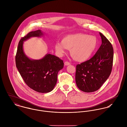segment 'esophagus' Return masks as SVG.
Instances as JSON below:
<instances>
[{"label":"esophagus","instance_id":"obj_1","mask_svg":"<svg viewBox=\"0 0 127 127\" xmlns=\"http://www.w3.org/2000/svg\"><path fill=\"white\" fill-rule=\"evenodd\" d=\"M64 64H65V66H68V65H70V63L69 62L66 61V62H65V63H64Z\"/></svg>","mask_w":127,"mask_h":127}]
</instances>
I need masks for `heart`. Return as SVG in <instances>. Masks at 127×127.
Returning a JSON list of instances; mask_svg holds the SVG:
<instances>
[{"instance_id":"b5f03b06","label":"heart","mask_w":127,"mask_h":127,"mask_svg":"<svg viewBox=\"0 0 127 127\" xmlns=\"http://www.w3.org/2000/svg\"><path fill=\"white\" fill-rule=\"evenodd\" d=\"M98 45L97 38L83 33L68 34L64 36L61 42L55 45L56 51L60 57L70 50V56L76 61L83 62L89 60L95 51Z\"/></svg>"}]
</instances>
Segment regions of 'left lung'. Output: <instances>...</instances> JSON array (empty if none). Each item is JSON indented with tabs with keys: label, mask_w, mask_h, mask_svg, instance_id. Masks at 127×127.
<instances>
[{
	"label": "left lung",
	"mask_w": 127,
	"mask_h": 127,
	"mask_svg": "<svg viewBox=\"0 0 127 127\" xmlns=\"http://www.w3.org/2000/svg\"><path fill=\"white\" fill-rule=\"evenodd\" d=\"M99 34L102 44L96 54L76 67V84L81 91L86 93L98 90L109 78L112 70V45L102 33Z\"/></svg>",
	"instance_id": "obj_1"
}]
</instances>
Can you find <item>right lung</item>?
Listing matches in <instances>:
<instances>
[{
	"mask_svg": "<svg viewBox=\"0 0 127 127\" xmlns=\"http://www.w3.org/2000/svg\"><path fill=\"white\" fill-rule=\"evenodd\" d=\"M40 30L31 32L19 41L15 56L16 66L24 82L34 91L41 93L51 92L57 84L58 72L64 63L59 57L50 54L40 59H32L23 50V43L31 37H41Z\"/></svg>",
	"mask_w": 127,
	"mask_h": 127,
	"instance_id": "right-lung-1",
	"label": "right lung"
}]
</instances>
